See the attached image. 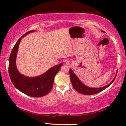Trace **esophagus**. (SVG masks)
I'll list each match as a JSON object with an SVG mask.
<instances>
[{
  "instance_id": "1",
  "label": "esophagus",
  "mask_w": 126,
  "mask_h": 126,
  "mask_svg": "<svg viewBox=\"0 0 126 126\" xmlns=\"http://www.w3.org/2000/svg\"><path fill=\"white\" fill-rule=\"evenodd\" d=\"M67 64H69V63H68V62H67Z\"/></svg>"
}]
</instances>
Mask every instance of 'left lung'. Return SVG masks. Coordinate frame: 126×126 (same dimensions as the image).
<instances>
[{
  "mask_svg": "<svg viewBox=\"0 0 126 126\" xmlns=\"http://www.w3.org/2000/svg\"><path fill=\"white\" fill-rule=\"evenodd\" d=\"M69 75L72 86H73L74 88L78 92L85 95H92L99 93L100 92L103 91L104 89L107 88L108 87H109L110 85L114 82L115 78H116L117 76V74L113 79L112 80V82H110L109 84L107 85V86L103 87H102V88H90V87L85 86L84 84H83L82 83L80 82V80L79 79V78L75 75V74L73 73V72L72 71V70L71 69H69Z\"/></svg>",
  "mask_w": 126,
  "mask_h": 126,
  "instance_id": "obj_1",
  "label": "left lung"
}]
</instances>
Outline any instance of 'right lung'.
Returning <instances> with one entry per match:
<instances>
[{
	"label": "right lung",
	"mask_w": 126,
	"mask_h": 126,
	"mask_svg": "<svg viewBox=\"0 0 126 126\" xmlns=\"http://www.w3.org/2000/svg\"><path fill=\"white\" fill-rule=\"evenodd\" d=\"M34 31H31L24 34L19 38L12 50L9 61V74L14 86L19 91L29 96L33 97H43L52 89L55 76L60 69L62 63L55 65L49 70L37 77L29 78L20 74L16 69V59L19 44L21 39Z\"/></svg>",
	"instance_id": "1"
}]
</instances>
